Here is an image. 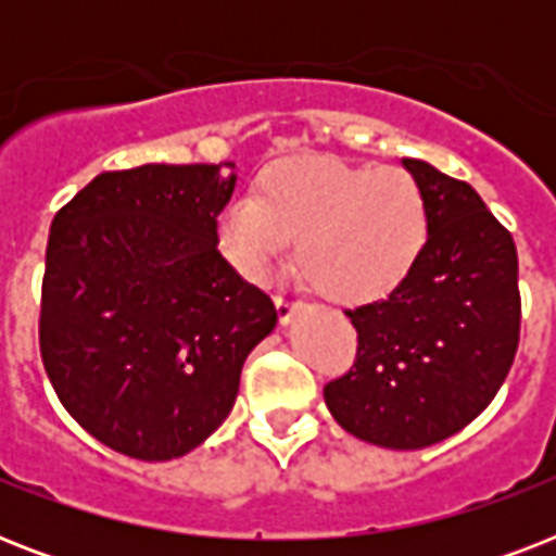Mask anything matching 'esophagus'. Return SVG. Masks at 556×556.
Instances as JSON below:
<instances>
[{"label": "esophagus", "instance_id": "obj_1", "mask_svg": "<svg viewBox=\"0 0 556 556\" xmlns=\"http://www.w3.org/2000/svg\"><path fill=\"white\" fill-rule=\"evenodd\" d=\"M303 308H305V303H300V300H296V303H288V300H282V296H279V300H277L279 323L286 326V323L294 320V314H296V312H303Z\"/></svg>", "mask_w": 556, "mask_h": 556}]
</instances>
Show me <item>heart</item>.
Segmentation results:
<instances>
[{
    "label": "heart",
    "mask_w": 556,
    "mask_h": 556,
    "mask_svg": "<svg viewBox=\"0 0 556 556\" xmlns=\"http://www.w3.org/2000/svg\"><path fill=\"white\" fill-rule=\"evenodd\" d=\"M430 210L406 169L355 167L329 155L274 161L253 199L218 210L216 239L236 270L268 282L296 239V262L320 294L361 305L383 300L421 260Z\"/></svg>",
    "instance_id": "obj_1"
}]
</instances>
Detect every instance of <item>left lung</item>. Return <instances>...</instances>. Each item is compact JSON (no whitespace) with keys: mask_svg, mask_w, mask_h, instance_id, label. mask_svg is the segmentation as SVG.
<instances>
[{"mask_svg":"<svg viewBox=\"0 0 556 556\" xmlns=\"http://www.w3.org/2000/svg\"><path fill=\"white\" fill-rule=\"evenodd\" d=\"M430 210L413 274L378 303L346 312L355 366L323 389L334 421L355 439L421 450L456 435L491 404L519 346L514 236L467 181L404 159Z\"/></svg>","mask_w":556,"mask_h":556,"instance_id":"8db88e82","label":"left lung"}]
</instances>
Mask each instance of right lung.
Wrapping results in <instances>:
<instances>
[{
	"mask_svg": "<svg viewBox=\"0 0 556 556\" xmlns=\"http://www.w3.org/2000/svg\"><path fill=\"white\" fill-rule=\"evenodd\" d=\"M233 187V164H143L100 173L51 222L42 364L74 421L124 456L167 462L213 435L277 326L216 251Z\"/></svg>",
	"mask_w": 556,
	"mask_h": 556,
	"instance_id": "add662e5",
	"label": "right lung"
}]
</instances>
